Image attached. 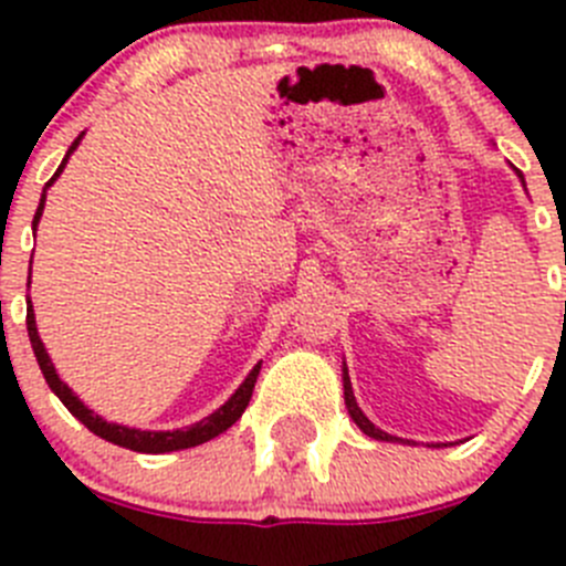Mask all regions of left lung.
Returning a JSON list of instances; mask_svg holds the SVG:
<instances>
[{"label": "left lung", "instance_id": "left-lung-1", "mask_svg": "<svg viewBox=\"0 0 566 566\" xmlns=\"http://www.w3.org/2000/svg\"><path fill=\"white\" fill-rule=\"evenodd\" d=\"M518 175V180H522V186H524V177H522V171H516ZM344 375H340V378H344V403H346V411H349V417H353L355 420V426H358L360 431H364L366 437H371V440H380V442H403V446H415V442L411 440H403V437H395V434H389V431H384V429H378V426H375V422L369 420V417L364 415V411H360V406H358V400H355V395H353V384H349V371H346V364H344ZM442 442H437L434 448H440Z\"/></svg>", "mask_w": 566, "mask_h": 566}]
</instances>
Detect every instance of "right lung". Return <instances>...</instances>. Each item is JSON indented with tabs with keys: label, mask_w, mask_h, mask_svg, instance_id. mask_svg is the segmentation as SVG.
<instances>
[{
	"label": "right lung",
	"mask_w": 566,
	"mask_h": 566,
	"mask_svg": "<svg viewBox=\"0 0 566 566\" xmlns=\"http://www.w3.org/2000/svg\"><path fill=\"white\" fill-rule=\"evenodd\" d=\"M81 137H84V132L75 137L73 146H70L67 155H64V160H61L59 171H55V175L50 177L48 186H44L42 200H39V208H35V217H33V231L39 228V220H42L44 200H48V188L59 180V175L64 171V166H67L70 155L78 149ZM30 264H33V259H30ZM28 335H30V346H33V355H35V360H39V369H42L44 380H48V386L55 391V397H59L61 403L67 406L70 415H73L75 420L84 422L86 429L93 431V434H98L101 440L115 442V446L129 448V451H140V454H169V451L195 448V446H202V442L213 440V437H220L222 431L231 429L233 422L242 417V411L248 409V403H251V395H253V384H256V375H259V369H262V360H259V364L248 371V378L239 384V389L228 397L226 403H222L217 411H211L208 417H202V420L195 422V426H186V429H175V431H144V429H129V426H118V422H106L104 417L95 415L90 406L81 403V397L59 378V371H55L53 360H50L42 338H39V329H35V313H33V304H30V298H28Z\"/></svg>",
	"instance_id": "right-lung-1"
}]
</instances>
